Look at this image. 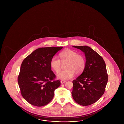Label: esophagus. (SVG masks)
<instances>
[{"mask_svg": "<svg viewBox=\"0 0 124 124\" xmlns=\"http://www.w3.org/2000/svg\"><path fill=\"white\" fill-rule=\"evenodd\" d=\"M65 82H66V80H61L60 81L61 84H63V83Z\"/></svg>", "mask_w": 124, "mask_h": 124, "instance_id": "34e87169", "label": "esophagus"}]
</instances>
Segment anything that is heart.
I'll use <instances>...</instances> for the list:
<instances>
[{"mask_svg": "<svg viewBox=\"0 0 124 124\" xmlns=\"http://www.w3.org/2000/svg\"><path fill=\"white\" fill-rule=\"evenodd\" d=\"M60 59L53 57L50 62V67L56 73L60 71L61 64L67 62L65 70L60 72L57 78L60 79H71L76 74L82 73L85 67V60L82 55L78 54L75 51L70 49H65L59 54Z\"/></svg>", "mask_w": 124, "mask_h": 124, "instance_id": "obj_1", "label": "heart"}]
</instances>
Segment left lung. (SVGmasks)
<instances>
[{"instance_id": "left-lung-1", "label": "left lung", "mask_w": 124, "mask_h": 124, "mask_svg": "<svg viewBox=\"0 0 124 124\" xmlns=\"http://www.w3.org/2000/svg\"><path fill=\"white\" fill-rule=\"evenodd\" d=\"M73 47L85 53L86 61L82 73L73 81L72 97L80 105H90L99 100L105 91L108 79L105 62L89 46Z\"/></svg>"}]
</instances>
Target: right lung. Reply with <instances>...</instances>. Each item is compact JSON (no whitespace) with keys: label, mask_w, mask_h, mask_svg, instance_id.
<instances>
[{"label":"right lung","mask_w":124,"mask_h":124,"mask_svg":"<svg viewBox=\"0 0 124 124\" xmlns=\"http://www.w3.org/2000/svg\"><path fill=\"white\" fill-rule=\"evenodd\" d=\"M63 47L40 48L23 61L18 82L23 98L32 105L41 107L52 101L60 80L51 70L50 62Z\"/></svg>","instance_id":"right-lung-1"}]
</instances>
